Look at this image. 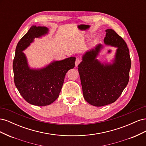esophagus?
<instances>
[{
  "label": "esophagus",
  "instance_id": "1",
  "mask_svg": "<svg viewBox=\"0 0 146 146\" xmlns=\"http://www.w3.org/2000/svg\"><path fill=\"white\" fill-rule=\"evenodd\" d=\"M80 62H81V60L79 58H77L76 60V66H77L80 63Z\"/></svg>",
  "mask_w": 146,
  "mask_h": 146
}]
</instances>
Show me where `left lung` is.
<instances>
[{"instance_id":"left-lung-1","label":"left lung","mask_w":146,"mask_h":146,"mask_svg":"<svg viewBox=\"0 0 146 146\" xmlns=\"http://www.w3.org/2000/svg\"><path fill=\"white\" fill-rule=\"evenodd\" d=\"M105 32L104 43L117 47L113 63H102L97 59L103 48L99 44L83 55L78 66L83 98L95 107L114 102L129 81L131 60L127 44L113 30Z\"/></svg>"}]
</instances>
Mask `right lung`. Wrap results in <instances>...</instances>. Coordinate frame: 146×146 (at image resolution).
Listing matches in <instances>:
<instances>
[{
  "label": "right lung",
  "instance_id": "right-lung-1",
  "mask_svg": "<svg viewBox=\"0 0 146 146\" xmlns=\"http://www.w3.org/2000/svg\"><path fill=\"white\" fill-rule=\"evenodd\" d=\"M46 27L33 25L17 43L13 63L14 81L22 97L36 106L51 104L58 98L66 74L75 66L76 57L54 61L41 69H31L23 52L34 39L47 34Z\"/></svg>",
  "mask_w": 146,
  "mask_h": 146
}]
</instances>
